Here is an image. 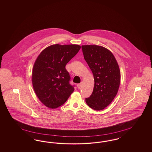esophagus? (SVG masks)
<instances>
[{
    "label": "esophagus",
    "instance_id": "34e87169",
    "mask_svg": "<svg viewBox=\"0 0 152 152\" xmlns=\"http://www.w3.org/2000/svg\"><path fill=\"white\" fill-rule=\"evenodd\" d=\"M81 86V83H80V84H77V87L78 88H80Z\"/></svg>",
    "mask_w": 152,
    "mask_h": 152
}]
</instances>
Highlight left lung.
<instances>
[{
  "instance_id": "left-lung-1",
  "label": "left lung",
  "mask_w": 152,
  "mask_h": 152,
  "mask_svg": "<svg viewBox=\"0 0 152 152\" xmlns=\"http://www.w3.org/2000/svg\"><path fill=\"white\" fill-rule=\"evenodd\" d=\"M81 48L94 80L93 92L86 101L90 108L101 110L108 106L117 94L121 79L119 66L113 53L102 46L86 45Z\"/></svg>"
}]
</instances>
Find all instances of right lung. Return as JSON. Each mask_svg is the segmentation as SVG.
I'll return each instance as SVG.
<instances>
[{"label":"right lung","instance_id":"1","mask_svg":"<svg viewBox=\"0 0 152 152\" xmlns=\"http://www.w3.org/2000/svg\"><path fill=\"white\" fill-rule=\"evenodd\" d=\"M77 44H53L42 51L34 63L32 82L36 96L45 106L57 108L74 91L66 64L79 51Z\"/></svg>","mask_w":152,"mask_h":152}]
</instances>
